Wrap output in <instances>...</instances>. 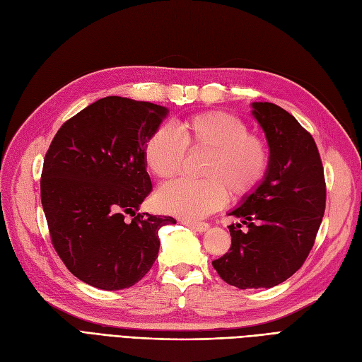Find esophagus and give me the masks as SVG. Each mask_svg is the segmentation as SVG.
<instances>
[{"mask_svg": "<svg viewBox=\"0 0 362 362\" xmlns=\"http://www.w3.org/2000/svg\"><path fill=\"white\" fill-rule=\"evenodd\" d=\"M185 226L192 228L193 231H198V233H205L208 228H210V225L205 223V222H189V221H184L182 222Z\"/></svg>", "mask_w": 362, "mask_h": 362, "instance_id": "34e87169", "label": "esophagus"}]
</instances>
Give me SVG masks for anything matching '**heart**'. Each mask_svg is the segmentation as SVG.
<instances>
[{"label":"heart","instance_id":"obj_1","mask_svg":"<svg viewBox=\"0 0 362 362\" xmlns=\"http://www.w3.org/2000/svg\"><path fill=\"white\" fill-rule=\"evenodd\" d=\"M242 119L225 112H202L185 117L175 129L156 128L145 141L144 160L160 180L181 170L185 151L205 152L199 166L202 180H177L158 190L163 211L184 221H199L221 208L226 192L240 198L254 190L269 168V149L258 136L247 133Z\"/></svg>","mask_w":362,"mask_h":362}]
</instances>
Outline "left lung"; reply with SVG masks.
Segmentation results:
<instances>
[{
    "mask_svg": "<svg viewBox=\"0 0 362 362\" xmlns=\"http://www.w3.org/2000/svg\"><path fill=\"white\" fill-rule=\"evenodd\" d=\"M252 116L266 134L264 178L228 216L231 249L213 267L237 288H272L300 269L319 231L326 185L319 149L294 116L272 103H252Z\"/></svg>",
    "mask_w": 362,
    "mask_h": 362,
    "instance_id": "1",
    "label": "left lung"
}]
</instances>
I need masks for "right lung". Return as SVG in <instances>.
<instances>
[{"mask_svg": "<svg viewBox=\"0 0 362 362\" xmlns=\"http://www.w3.org/2000/svg\"><path fill=\"white\" fill-rule=\"evenodd\" d=\"M168 113L107 96L66 120L51 141L40 181L51 240L72 275L92 287L134 286L158 257V229L177 222L137 213L152 190L145 141Z\"/></svg>", "mask_w": 362, "mask_h": 362, "instance_id": "right-lung-1", "label": "right lung"}]
</instances>
